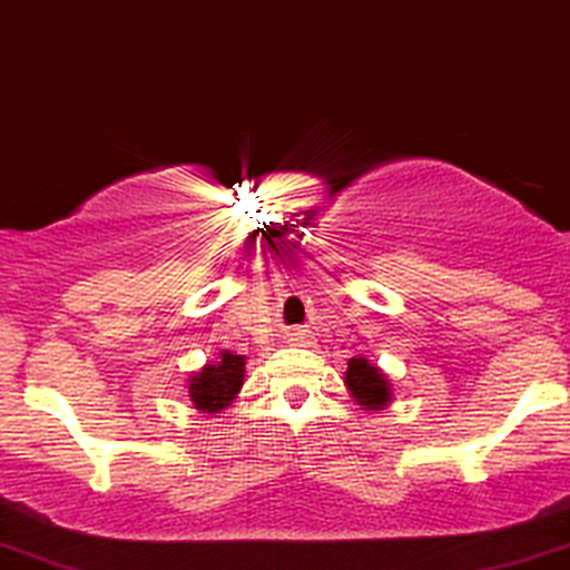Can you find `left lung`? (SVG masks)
<instances>
[{"mask_svg": "<svg viewBox=\"0 0 570 570\" xmlns=\"http://www.w3.org/2000/svg\"><path fill=\"white\" fill-rule=\"evenodd\" d=\"M345 387L353 401L366 411H382L393 403V382L387 380V374L380 366H374L363 355L347 361Z\"/></svg>", "mask_w": 570, "mask_h": 570, "instance_id": "1", "label": "left lung"}]
</instances>
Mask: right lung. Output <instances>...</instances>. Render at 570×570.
<instances>
[{"label": "right lung", "mask_w": 570, "mask_h": 570, "mask_svg": "<svg viewBox=\"0 0 570 570\" xmlns=\"http://www.w3.org/2000/svg\"><path fill=\"white\" fill-rule=\"evenodd\" d=\"M246 376V355L219 351L215 361L204 363L188 380V397L202 414H219L242 393Z\"/></svg>", "instance_id": "right-lung-1"}]
</instances>
